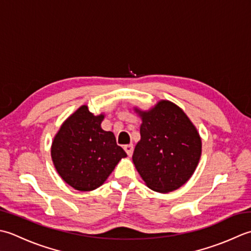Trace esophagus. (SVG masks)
<instances>
[{
    "label": "esophagus",
    "instance_id": "obj_1",
    "mask_svg": "<svg viewBox=\"0 0 251 251\" xmlns=\"http://www.w3.org/2000/svg\"><path fill=\"white\" fill-rule=\"evenodd\" d=\"M124 148H125V151H126V152L127 154V156L131 157L132 154H133V150H134V147H133V144H127Z\"/></svg>",
    "mask_w": 251,
    "mask_h": 251
}]
</instances>
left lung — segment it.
<instances>
[{
  "instance_id": "left-lung-1",
  "label": "left lung",
  "mask_w": 251,
  "mask_h": 251,
  "mask_svg": "<svg viewBox=\"0 0 251 251\" xmlns=\"http://www.w3.org/2000/svg\"><path fill=\"white\" fill-rule=\"evenodd\" d=\"M142 118L141 140L132 160L151 190H177L193 176L201 155V139L180 107L160 100L151 109L134 108Z\"/></svg>"
}]
</instances>
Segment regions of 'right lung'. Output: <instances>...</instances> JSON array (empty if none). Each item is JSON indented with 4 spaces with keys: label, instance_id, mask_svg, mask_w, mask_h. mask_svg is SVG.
<instances>
[{
    "label": "right lung",
    "instance_id": "add662e5",
    "mask_svg": "<svg viewBox=\"0 0 251 251\" xmlns=\"http://www.w3.org/2000/svg\"><path fill=\"white\" fill-rule=\"evenodd\" d=\"M103 120V114L94 116L83 105L68 117L54 137L50 156L56 171L76 191L100 187L126 157L114 133L101 129Z\"/></svg>",
    "mask_w": 251,
    "mask_h": 251
}]
</instances>
